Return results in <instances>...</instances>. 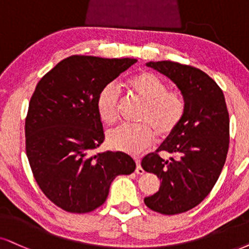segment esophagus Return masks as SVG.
Segmentation results:
<instances>
[{
	"label": "esophagus",
	"mask_w": 249,
	"mask_h": 249,
	"mask_svg": "<svg viewBox=\"0 0 249 249\" xmlns=\"http://www.w3.org/2000/svg\"><path fill=\"white\" fill-rule=\"evenodd\" d=\"M135 163H137V168H135V172H137L138 175H142L144 172V170L142 169V166L140 164V160L135 159Z\"/></svg>",
	"instance_id": "obj_1"
}]
</instances>
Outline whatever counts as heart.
Wrapping results in <instances>:
<instances>
[{
  "mask_svg": "<svg viewBox=\"0 0 249 249\" xmlns=\"http://www.w3.org/2000/svg\"><path fill=\"white\" fill-rule=\"evenodd\" d=\"M125 86L132 95L143 103L138 122L140 125H122L107 134L110 148L127 154H139L149 147L155 133L169 137L180 124L185 114V100L177 89H168L161 78L148 71H141L128 78ZM97 115L107 125L117 121L119 92L114 84L101 88L96 96Z\"/></svg>",
  "mask_w": 249,
  "mask_h": 249,
  "instance_id": "heart-1",
  "label": "heart"
}]
</instances>
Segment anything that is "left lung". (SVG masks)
Instances as JSON below:
<instances>
[{
	"label": "left lung",
	"mask_w": 249,
	"mask_h": 249,
	"mask_svg": "<svg viewBox=\"0 0 249 249\" xmlns=\"http://www.w3.org/2000/svg\"><path fill=\"white\" fill-rule=\"evenodd\" d=\"M147 67L174 81L185 100L180 124L141 161L144 171L161 180L160 190L144 197L146 206L176 215L196 207L215 186L229 150V112L222 89L200 69L171 61L148 62ZM160 151L169 152V160Z\"/></svg>",
	"instance_id": "obj_1"
}]
</instances>
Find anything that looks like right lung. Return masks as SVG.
Listing matches in <instances>:
<instances>
[{"instance_id": "right-lung-1", "label": "right lung", "mask_w": 249, "mask_h": 249, "mask_svg": "<svg viewBox=\"0 0 249 249\" xmlns=\"http://www.w3.org/2000/svg\"><path fill=\"white\" fill-rule=\"evenodd\" d=\"M134 63L73 55L36 85L25 121L26 155L41 191L65 212L99 208L112 180L135 170L133 159L123 152L92 154L105 140L97 94Z\"/></svg>"}]
</instances>
